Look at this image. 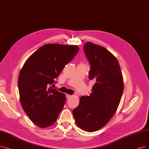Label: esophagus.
Wrapping results in <instances>:
<instances>
[{"label": "esophagus", "instance_id": "esophagus-1", "mask_svg": "<svg viewBox=\"0 0 149 149\" xmlns=\"http://www.w3.org/2000/svg\"><path fill=\"white\" fill-rule=\"evenodd\" d=\"M66 97H67V99H70V98L72 97V95H68V94H67V95H66Z\"/></svg>", "mask_w": 149, "mask_h": 149}]
</instances>
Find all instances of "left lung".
I'll return each mask as SVG.
<instances>
[{"instance_id": "8db88e82", "label": "left lung", "mask_w": 149, "mask_h": 149, "mask_svg": "<svg viewBox=\"0 0 149 149\" xmlns=\"http://www.w3.org/2000/svg\"><path fill=\"white\" fill-rule=\"evenodd\" d=\"M84 49L91 66L89 79L95 84L89 96L80 98L73 114L81 129L93 132L103 128L114 115L124 84L119 63L111 52L92 42H87Z\"/></svg>"}]
</instances>
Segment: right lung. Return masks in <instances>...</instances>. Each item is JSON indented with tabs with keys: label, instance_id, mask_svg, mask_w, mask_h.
Returning a JSON list of instances; mask_svg holds the SVG:
<instances>
[{
	"label": "right lung",
	"instance_id": "add662e5",
	"mask_svg": "<svg viewBox=\"0 0 149 149\" xmlns=\"http://www.w3.org/2000/svg\"><path fill=\"white\" fill-rule=\"evenodd\" d=\"M78 46L46 44L35 51L18 78L22 108L31 121L44 128L52 125L63 108L66 97L52 88L54 79L76 55Z\"/></svg>",
	"mask_w": 149,
	"mask_h": 149
}]
</instances>
